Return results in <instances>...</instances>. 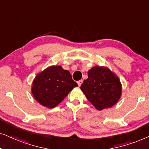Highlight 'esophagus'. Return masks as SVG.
I'll list each match as a JSON object with an SVG mask.
<instances>
[{
    "label": "esophagus",
    "mask_w": 149,
    "mask_h": 149,
    "mask_svg": "<svg viewBox=\"0 0 149 149\" xmlns=\"http://www.w3.org/2000/svg\"><path fill=\"white\" fill-rule=\"evenodd\" d=\"M82 82H83V80H79V81H78V86H81V84H82Z\"/></svg>",
    "instance_id": "34e87169"
}]
</instances>
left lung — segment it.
Here are the masks:
<instances>
[{"label":"left lung","instance_id":"1","mask_svg":"<svg viewBox=\"0 0 149 149\" xmlns=\"http://www.w3.org/2000/svg\"><path fill=\"white\" fill-rule=\"evenodd\" d=\"M87 100L97 110L114 106L121 96L119 78L108 67L95 66L88 71V78L80 86Z\"/></svg>","mask_w":149,"mask_h":149}]
</instances>
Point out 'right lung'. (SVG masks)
I'll use <instances>...</instances> for the list:
<instances>
[{
  "label": "right lung",
  "instance_id": "add662e5",
  "mask_svg": "<svg viewBox=\"0 0 149 149\" xmlns=\"http://www.w3.org/2000/svg\"><path fill=\"white\" fill-rule=\"evenodd\" d=\"M78 84L69 71L60 66H50L37 75L31 91L37 102L48 108H55Z\"/></svg>",
  "mask_w": 149,
  "mask_h": 149
}]
</instances>
